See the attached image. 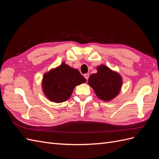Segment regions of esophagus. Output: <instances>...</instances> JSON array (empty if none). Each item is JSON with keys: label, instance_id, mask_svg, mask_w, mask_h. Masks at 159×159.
<instances>
[{"label": "esophagus", "instance_id": "obj_1", "mask_svg": "<svg viewBox=\"0 0 159 159\" xmlns=\"http://www.w3.org/2000/svg\"><path fill=\"white\" fill-rule=\"evenodd\" d=\"M89 74H84V78L86 79V80H87V81H88V78H89Z\"/></svg>", "mask_w": 159, "mask_h": 159}]
</instances>
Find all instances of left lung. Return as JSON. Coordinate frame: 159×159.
Here are the masks:
<instances>
[{
	"instance_id": "left-lung-1",
	"label": "left lung",
	"mask_w": 159,
	"mask_h": 159,
	"mask_svg": "<svg viewBox=\"0 0 159 159\" xmlns=\"http://www.w3.org/2000/svg\"><path fill=\"white\" fill-rule=\"evenodd\" d=\"M98 72L90 75L88 84L96 95L103 101H110L119 94L122 86V78L117 72L105 65L98 66Z\"/></svg>"
}]
</instances>
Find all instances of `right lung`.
Masks as SVG:
<instances>
[{
    "label": "right lung",
    "instance_id": "1",
    "mask_svg": "<svg viewBox=\"0 0 159 159\" xmlns=\"http://www.w3.org/2000/svg\"><path fill=\"white\" fill-rule=\"evenodd\" d=\"M86 81L80 71L63 62L46 73L42 79V89L51 102L61 103L68 100L76 85Z\"/></svg>",
    "mask_w": 159,
    "mask_h": 159
}]
</instances>
